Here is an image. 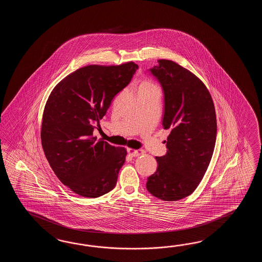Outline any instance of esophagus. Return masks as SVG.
<instances>
[{"mask_svg": "<svg viewBox=\"0 0 262 262\" xmlns=\"http://www.w3.org/2000/svg\"><path fill=\"white\" fill-rule=\"evenodd\" d=\"M129 155L132 156V157H137V156H140L141 155L144 154V150H132V149H128L127 150Z\"/></svg>", "mask_w": 262, "mask_h": 262, "instance_id": "1", "label": "esophagus"}]
</instances>
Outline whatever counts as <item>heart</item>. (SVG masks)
Instances as JSON below:
<instances>
[{
  "label": "heart",
  "instance_id": "b5f03b06",
  "mask_svg": "<svg viewBox=\"0 0 262 262\" xmlns=\"http://www.w3.org/2000/svg\"><path fill=\"white\" fill-rule=\"evenodd\" d=\"M141 87H151V85L149 82H143L142 85H141Z\"/></svg>",
  "mask_w": 262,
  "mask_h": 262
}]
</instances>
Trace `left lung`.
I'll list each match as a JSON object with an SVG mask.
<instances>
[{
    "instance_id": "8db88e82",
    "label": "left lung",
    "mask_w": 262,
    "mask_h": 262,
    "mask_svg": "<svg viewBox=\"0 0 262 262\" xmlns=\"http://www.w3.org/2000/svg\"><path fill=\"white\" fill-rule=\"evenodd\" d=\"M148 71L164 93V129H170L167 154L156 156L157 169L146 188L162 201L191 195L212 159L216 140V116L212 96L193 73L168 60Z\"/></svg>"
}]
</instances>
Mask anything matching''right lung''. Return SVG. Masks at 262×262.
Listing matches in <instances>:
<instances>
[{"instance_id":"add662e5","label":"right lung","mask_w":262,"mask_h":262,"mask_svg":"<svg viewBox=\"0 0 262 262\" xmlns=\"http://www.w3.org/2000/svg\"><path fill=\"white\" fill-rule=\"evenodd\" d=\"M139 68L88 66L56 85L45 106L41 141L56 176L76 194L98 198L117 183L126 150L94 137L112 101Z\"/></svg>"}]
</instances>
